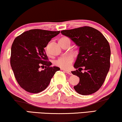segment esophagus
<instances>
[{
	"label": "esophagus",
	"instance_id": "obj_1",
	"mask_svg": "<svg viewBox=\"0 0 122 122\" xmlns=\"http://www.w3.org/2000/svg\"><path fill=\"white\" fill-rule=\"evenodd\" d=\"M65 71L66 73L68 74H69V75H72V73H71V71H69V70H65Z\"/></svg>",
	"mask_w": 122,
	"mask_h": 122
}]
</instances>
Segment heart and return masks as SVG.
<instances>
[{"mask_svg":"<svg viewBox=\"0 0 122 122\" xmlns=\"http://www.w3.org/2000/svg\"><path fill=\"white\" fill-rule=\"evenodd\" d=\"M68 39L67 38H61V39ZM74 61V57L71 55H66L60 57L56 60H55L54 64L58 67L63 69H67L70 67L71 65Z\"/></svg>","mask_w":122,"mask_h":122,"instance_id":"1","label":"heart"}]
</instances>
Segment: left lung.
<instances>
[{"label":"left lung","instance_id":"obj_1","mask_svg":"<svg viewBox=\"0 0 122 122\" xmlns=\"http://www.w3.org/2000/svg\"><path fill=\"white\" fill-rule=\"evenodd\" d=\"M79 47V53L71 71L79 76V82L74 87L77 93L88 95L102 86L110 66V48L102 34L89 26H83L61 31ZM81 70H84L82 73Z\"/></svg>","mask_w":122,"mask_h":122}]
</instances>
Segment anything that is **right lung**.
Returning <instances> with one entry per match:
<instances>
[{"label": "right lung", "mask_w": 122, "mask_h": 122, "mask_svg": "<svg viewBox=\"0 0 122 122\" xmlns=\"http://www.w3.org/2000/svg\"><path fill=\"white\" fill-rule=\"evenodd\" d=\"M60 33V31L32 29L14 40L10 65L18 84L26 91L38 93L44 91L55 72L60 70L59 67L51 66L44 50L52 38ZM44 66V70H39Z\"/></svg>", "instance_id": "right-lung-1"}]
</instances>
